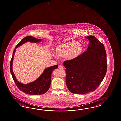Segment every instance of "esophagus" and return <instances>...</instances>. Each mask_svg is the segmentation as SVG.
<instances>
[{"instance_id": "34e87169", "label": "esophagus", "mask_w": 121, "mask_h": 121, "mask_svg": "<svg viewBox=\"0 0 121 121\" xmlns=\"http://www.w3.org/2000/svg\"><path fill=\"white\" fill-rule=\"evenodd\" d=\"M59 69H62H62H63V67L62 66V65H59Z\"/></svg>"}]
</instances>
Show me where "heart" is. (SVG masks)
<instances>
[{"label": "heart", "instance_id": "1", "mask_svg": "<svg viewBox=\"0 0 121 121\" xmlns=\"http://www.w3.org/2000/svg\"><path fill=\"white\" fill-rule=\"evenodd\" d=\"M82 50V47L76 41L67 42L59 45L56 50V54L59 57L68 56L69 59H74L79 55Z\"/></svg>", "mask_w": 121, "mask_h": 121}]
</instances>
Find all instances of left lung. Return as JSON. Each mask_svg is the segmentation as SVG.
<instances>
[{
  "label": "left lung",
  "instance_id": "obj_1",
  "mask_svg": "<svg viewBox=\"0 0 121 121\" xmlns=\"http://www.w3.org/2000/svg\"><path fill=\"white\" fill-rule=\"evenodd\" d=\"M85 38L90 41L87 51L76 58L63 62L67 74L66 86L73 94L94 91L102 82L107 72L104 44L94 36Z\"/></svg>",
  "mask_w": 121,
  "mask_h": 121
}]
</instances>
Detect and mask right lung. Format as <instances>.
I'll list each match as a JSON object with an SVG mask.
<instances>
[{
  "instance_id": "add662e5",
  "label": "right lung",
  "mask_w": 121,
  "mask_h": 121,
  "mask_svg": "<svg viewBox=\"0 0 121 121\" xmlns=\"http://www.w3.org/2000/svg\"><path fill=\"white\" fill-rule=\"evenodd\" d=\"M41 39H38L33 37L32 36H27L22 39L17 46H16L13 52V53L12 59L10 63V69L11 73L12 74L13 80L15 82L16 85L17 86L18 88L21 91L24 92L25 94H30L31 95H41L45 94L50 88L51 82V75L52 71L58 68V65H55L48 68H45L44 71L40 75L39 78L27 84H24L20 82L16 78L15 75L13 71V62L14 56L15 51L16 48L19 46L24 44L27 42L32 43H38L42 41Z\"/></svg>"
}]
</instances>
